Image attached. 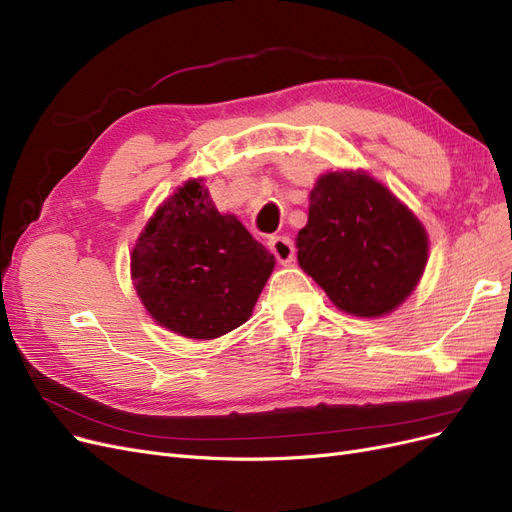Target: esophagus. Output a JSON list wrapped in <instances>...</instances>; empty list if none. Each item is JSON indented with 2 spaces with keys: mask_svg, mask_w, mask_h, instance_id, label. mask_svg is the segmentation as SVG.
<instances>
[{
  "mask_svg": "<svg viewBox=\"0 0 512 512\" xmlns=\"http://www.w3.org/2000/svg\"><path fill=\"white\" fill-rule=\"evenodd\" d=\"M269 250L273 256L282 262V265H290L294 258V245L288 237H271L269 239Z\"/></svg>",
  "mask_w": 512,
  "mask_h": 512,
  "instance_id": "esophagus-1",
  "label": "esophagus"
}]
</instances>
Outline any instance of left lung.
Here are the masks:
<instances>
[{"label":"left lung","mask_w":512,"mask_h":512,"mask_svg":"<svg viewBox=\"0 0 512 512\" xmlns=\"http://www.w3.org/2000/svg\"><path fill=\"white\" fill-rule=\"evenodd\" d=\"M299 265L342 312L378 318L404 303L427 265L416 215L363 170L322 175L299 230Z\"/></svg>","instance_id":"left-lung-1"}]
</instances>
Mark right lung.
I'll return each mask as SVG.
<instances>
[{"mask_svg": "<svg viewBox=\"0 0 512 512\" xmlns=\"http://www.w3.org/2000/svg\"><path fill=\"white\" fill-rule=\"evenodd\" d=\"M130 267L153 320L183 337L215 339L252 316L275 258L190 179L153 213Z\"/></svg>", "mask_w": 512, "mask_h": 512, "instance_id": "add662e5", "label": "right lung"}]
</instances>
